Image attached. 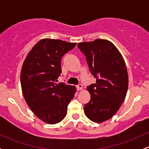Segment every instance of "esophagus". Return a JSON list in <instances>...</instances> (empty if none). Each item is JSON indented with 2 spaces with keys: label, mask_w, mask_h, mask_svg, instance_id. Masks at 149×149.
Here are the masks:
<instances>
[{
  "label": "esophagus",
  "mask_w": 149,
  "mask_h": 149,
  "mask_svg": "<svg viewBox=\"0 0 149 149\" xmlns=\"http://www.w3.org/2000/svg\"><path fill=\"white\" fill-rule=\"evenodd\" d=\"M76 88H77L78 91H81V90L83 89V85H82V84H79V85L76 86Z\"/></svg>",
  "instance_id": "obj_1"
}]
</instances>
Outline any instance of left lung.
<instances>
[{"mask_svg":"<svg viewBox=\"0 0 149 149\" xmlns=\"http://www.w3.org/2000/svg\"><path fill=\"white\" fill-rule=\"evenodd\" d=\"M78 47L96 79V83L86 88L91 99L84 105V113L90 120L102 123L113 117L125 99L128 88L125 63L118 48L107 40L80 42Z\"/></svg>","mask_w":149,"mask_h":149,"instance_id":"obj_1","label":"left lung"}]
</instances>
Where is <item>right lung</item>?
<instances>
[{"label": "right lung", "instance_id": "obj_1", "mask_svg": "<svg viewBox=\"0 0 149 149\" xmlns=\"http://www.w3.org/2000/svg\"><path fill=\"white\" fill-rule=\"evenodd\" d=\"M76 43L42 39L26 55L21 71V85L26 104L34 115L48 124L64 119L68 105L74 97V86L57 84L61 58Z\"/></svg>", "mask_w": 149, "mask_h": 149}]
</instances>
